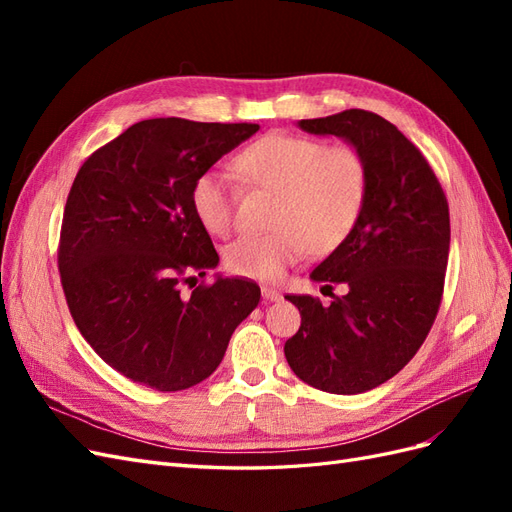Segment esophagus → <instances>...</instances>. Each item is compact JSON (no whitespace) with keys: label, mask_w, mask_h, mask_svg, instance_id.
<instances>
[{"label":"esophagus","mask_w":512,"mask_h":512,"mask_svg":"<svg viewBox=\"0 0 512 512\" xmlns=\"http://www.w3.org/2000/svg\"><path fill=\"white\" fill-rule=\"evenodd\" d=\"M262 299H265V301H280L282 294H280V290L269 288V286H262Z\"/></svg>","instance_id":"34e87169"}]
</instances>
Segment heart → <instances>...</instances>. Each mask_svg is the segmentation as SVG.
Instances as JSON below:
<instances>
[{
	"label": "heart",
	"instance_id": "heart-1",
	"mask_svg": "<svg viewBox=\"0 0 512 512\" xmlns=\"http://www.w3.org/2000/svg\"><path fill=\"white\" fill-rule=\"evenodd\" d=\"M241 181L273 194L271 230L245 235L224 250L230 273L260 282L280 280L305 252L337 250L359 224L369 192V164L354 145H327L312 136L271 132L235 158ZM190 205L207 232L230 235L235 226V188L220 170L200 173Z\"/></svg>",
	"mask_w": 512,
	"mask_h": 512
}]
</instances>
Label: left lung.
<instances>
[{
	"label": "left lung",
	"instance_id": "1",
	"mask_svg": "<svg viewBox=\"0 0 512 512\" xmlns=\"http://www.w3.org/2000/svg\"><path fill=\"white\" fill-rule=\"evenodd\" d=\"M312 134L350 141L369 164V192L352 235L312 271V280L344 284L322 305L288 294L301 327L284 354L314 389L356 395L393 378L438 316L451 245V215L442 185L414 143L384 117L350 108L301 119Z\"/></svg>",
	"mask_w": 512,
	"mask_h": 512
}]
</instances>
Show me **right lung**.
I'll list each match as a JSON object with an SVG mask.
<instances>
[{"label":"right lung","mask_w":512,"mask_h":512,"mask_svg":"<svg viewBox=\"0 0 512 512\" xmlns=\"http://www.w3.org/2000/svg\"><path fill=\"white\" fill-rule=\"evenodd\" d=\"M258 128L145 119L74 177L57 247L68 309L104 363L149 389L183 391L209 378L260 301L250 280L183 290L220 260L192 211V183Z\"/></svg>","instance_id":"1"}]
</instances>
